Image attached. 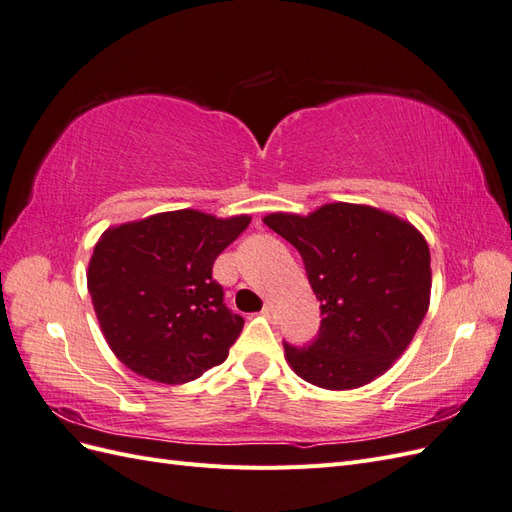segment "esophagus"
Listing matches in <instances>:
<instances>
[{"instance_id":"1","label":"esophagus","mask_w":512,"mask_h":512,"mask_svg":"<svg viewBox=\"0 0 512 512\" xmlns=\"http://www.w3.org/2000/svg\"><path fill=\"white\" fill-rule=\"evenodd\" d=\"M260 314L265 318H275V309H273V305H265V307H262Z\"/></svg>"}]
</instances>
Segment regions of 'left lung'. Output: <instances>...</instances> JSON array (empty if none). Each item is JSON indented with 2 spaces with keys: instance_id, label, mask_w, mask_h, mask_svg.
I'll return each instance as SVG.
<instances>
[{
  "instance_id": "obj_1",
  "label": "left lung",
  "mask_w": 512,
  "mask_h": 512,
  "mask_svg": "<svg viewBox=\"0 0 512 512\" xmlns=\"http://www.w3.org/2000/svg\"><path fill=\"white\" fill-rule=\"evenodd\" d=\"M262 222L297 247L320 301L314 342L284 344L294 374L327 391L359 389L382 376L427 314L425 237L389 211L352 203H329L309 215L269 213Z\"/></svg>"
}]
</instances>
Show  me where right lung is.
Instances as JSON below:
<instances>
[{
	"label": "right lung",
	"mask_w": 512,
	"mask_h": 512,
	"mask_svg": "<svg viewBox=\"0 0 512 512\" xmlns=\"http://www.w3.org/2000/svg\"><path fill=\"white\" fill-rule=\"evenodd\" d=\"M250 222L179 209L102 232L87 288L123 365L153 382L185 384L226 361L243 318L224 305L211 269Z\"/></svg>",
	"instance_id": "1"
}]
</instances>
